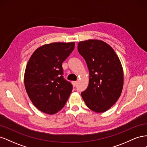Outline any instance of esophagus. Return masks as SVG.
<instances>
[{
    "label": "esophagus",
    "instance_id": "esophagus-1",
    "mask_svg": "<svg viewBox=\"0 0 147 147\" xmlns=\"http://www.w3.org/2000/svg\"><path fill=\"white\" fill-rule=\"evenodd\" d=\"M72 84L74 86H75L77 84V82H72Z\"/></svg>",
    "mask_w": 147,
    "mask_h": 147
}]
</instances>
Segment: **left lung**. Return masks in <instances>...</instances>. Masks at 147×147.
<instances>
[{
  "mask_svg": "<svg viewBox=\"0 0 147 147\" xmlns=\"http://www.w3.org/2000/svg\"><path fill=\"white\" fill-rule=\"evenodd\" d=\"M78 51L90 72L89 84L81 93L88 107L106 112L116 103L123 87V70L118 56L107 43L88 40L78 44Z\"/></svg>",
  "mask_w": 147,
  "mask_h": 147,
  "instance_id": "obj_1",
  "label": "left lung"
}]
</instances>
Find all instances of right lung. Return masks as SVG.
I'll return each mask as SVG.
<instances>
[{
  "label": "right lung",
  "mask_w": 147,
  "mask_h": 147,
  "mask_svg": "<svg viewBox=\"0 0 147 147\" xmlns=\"http://www.w3.org/2000/svg\"><path fill=\"white\" fill-rule=\"evenodd\" d=\"M74 47V42L46 44L30 57L24 73L25 88L33 104L43 113L58 112L72 91V84L64 78L62 64Z\"/></svg>",
  "instance_id": "add662e5"
}]
</instances>
